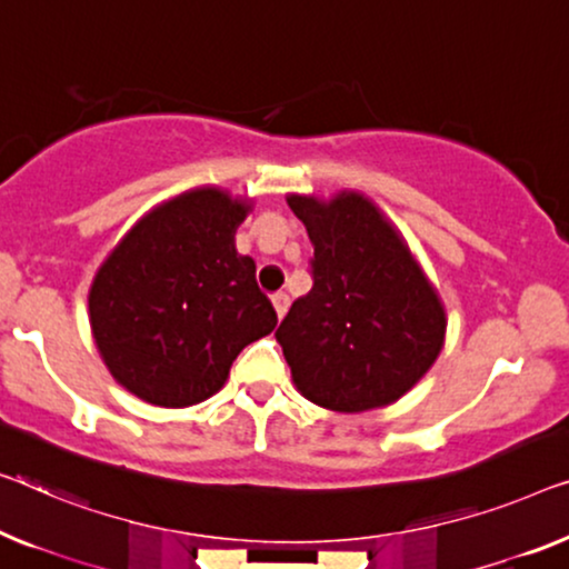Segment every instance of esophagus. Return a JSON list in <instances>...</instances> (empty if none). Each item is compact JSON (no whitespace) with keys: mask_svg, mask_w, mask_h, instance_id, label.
I'll list each match as a JSON object with an SVG mask.
<instances>
[{"mask_svg":"<svg viewBox=\"0 0 569 569\" xmlns=\"http://www.w3.org/2000/svg\"><path fill=\"white\" fill-rule=\"evenodd\" d=\"M288 303H291V299H288V293H283V291L273 293V309H276V313H278V319H283V317H286Z\"/></svg>","mask_w":569,"mask_h":569,"instance_id":"34e87169","label":"esophagus"}]
</instances>
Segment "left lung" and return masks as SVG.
Returning a JSON list of instances; mask_svg holds the SVG:
<instances>
[{
  "label": "left lung",
  "instance_id": "left-lung-1",
  "mask_svg": "<svg viewBox=\"0 0 569 569\" xmlns=\"http://www.w3.org/2000/svg\"><path fill=\"white\" fill-rule=\"evenodd\" d=\"M286 201L313 244L311 291L276 332L296 388L339 413L398 401L442 350V299L368 197L291 193Z\"/></svg>",
  "mask_w": 569,
  "mask_h": 569
}]
</instances>
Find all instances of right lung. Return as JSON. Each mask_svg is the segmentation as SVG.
Masks as SVG:
<instances>
[{
  "label": "right lung",
  "mask_w": 569,
  "mask_h": 569,
  "mask_svg": "<svg viewBox=\"0 0 569 569\" xmlns=\"http://www.w3.org/2000/svg\"><path fill=\"white\" fill-rule=\"evenodd\" d=\"M250 203L214 186L148 211L97 270L89 321L114 380L142 401L183 409L224 386L242 347L278 325L234 248Z\"/></svg>",
  "instance_id": "right-lung-1"
}]
</instances>
